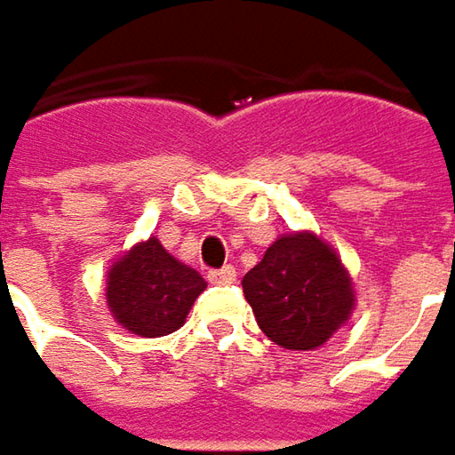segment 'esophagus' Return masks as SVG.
Here are the masks:
<instances>
[{"instance_id": "34e87169", "label": "esophagus", "mask_w": 455, "mask_h": 455, "mask_svg": "<svg viewBox=\"0 0 455 455\" xmlns=\"http://www.w3.org/2000/svg\"><path fill=\"white\" fill-rule=\"evenodd\" d=\"M213 284H234L236 282V269L227 264V267H221V269H213L212 275H209Z\"/></svg>"}]
</instances>
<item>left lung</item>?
<instances>
[{"mask_svg":"<svg viewBox=\"0 0 455 455\" xmlns=\"http://www.w3.org/2000/svg\"><path fill=\"white\" fill-rule=\"evenodd\" d=\"M242 287L261 332L287 350L324 345L355 305L342 261L315 234L279 236Z\"/></svg>","mask_w":455,"mask_h":455,"instance_id":"obj_1","label":"left lung"}]
</instances>
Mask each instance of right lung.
<instances>
[{
	"label": "right lung",
	"mask_w": 455,
	"mask_h": 455,
	"mask_svg": "<svg viewBox=\"0 0 455 455\" xmlns=\"http://www.w3.org/2000/svg\"><path fill=\"white\" fill-rule=\"evenodd\" d=\"M204 290V276L171 257L164 243L150 236L113 264L105 297L125 330L140 337H161L179 330Z\"/></svg>",
	"instance_id": "add662e5"
}]
</instances>
